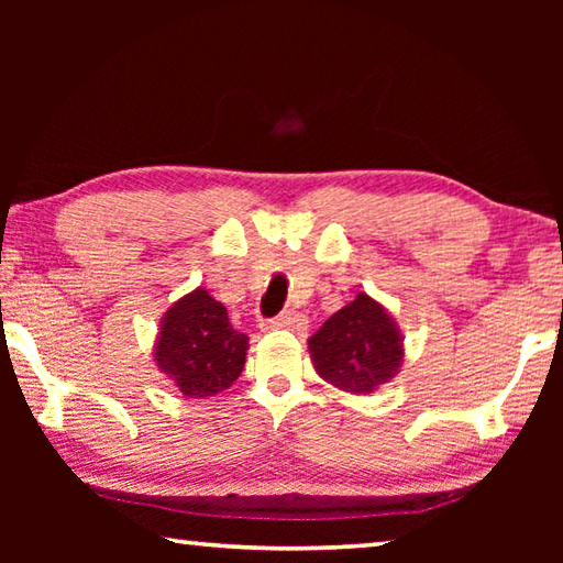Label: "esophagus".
Here are the masks:
<instances>
[{
    "label": "esophagus",
    "instance_id": "34e87169",
    "mask_svg": "<svg viewBox=\"0 0 563 563\" xmlns=\"http://www.w3.org/2000/svg\"><path fill=\"white\" fill-rule=\"evenodd\" d=\"M305 322V318L300 316V312H283V316L273 318V320H263L261 328L263 330H295L300 328Z\"/></svg>",
    "mask_w": 563,
    "mask_h": 563
}]
</instances>
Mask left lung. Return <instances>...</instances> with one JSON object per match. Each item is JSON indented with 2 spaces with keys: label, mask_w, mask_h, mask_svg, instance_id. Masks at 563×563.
<instances>
[{
  "label": "left lung",
  "mask_w": 563,
  "mask_h": 563,
  "mask_svg": "<svg viewBox=\"0 0 563 563\" xmlns=\"http://www.w3.org/2000/svg\"><path fill=\"white\" fill-rule=\"evenodd\" d=\"M308 350L325 383L350 395H369L399 373L405 338L385 305L357 292L308 340Z\"/></svg>",
  "instance_id": "obj_1"
}]
</instances>
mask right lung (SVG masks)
<instances>
[{"label": "right lung", "instance_id": "add662e5", "mask_svg": "<svg viewBox=\"0 0 563 563\" xmlns=\"http://www.w3.org/2000/svg\"><path fill=\"white\" fill-rule=\"evenodd\" d=\"M247 335L238 332L223 302L196 288L164 312L154 342L156 367L188 399H208L243 373Z\"/></svg>", "mask_w": 563, "mask_h": 563}]
</instances>
